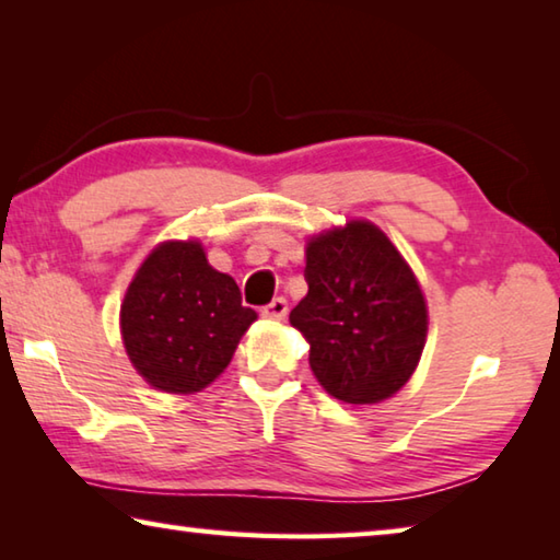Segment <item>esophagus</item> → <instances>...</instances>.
Segmentation results:
<instances>
[{
    "label": "esophagus",
    "instance_id": "esophagus-1",
    "mask_svg": "<svg viewBox=\"0 0 560 560\" xmlns=\"http://www.w3.org/2000/svg\"><path fill=\"white\" fill-rule=\"evenodd\" d=\"M287 314H289V303H287V299H281V296L269 301L267 306L261 308V316H264V318H271V320L287 318Z\"/></svg>",
    "mask_w": 560,
    "mask_h": 560
}]
</instances>
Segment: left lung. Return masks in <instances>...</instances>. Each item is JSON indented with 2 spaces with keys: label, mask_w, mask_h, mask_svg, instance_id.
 I'll return each instance as SVG.
<instances>
[{
  "label": "left lung",
  "mask_w": 560,
  "mask_h": 560,
  "mask_svg": "<svg viewBox=\"0 0 560 560\" xmlns=\"http://www.w3.org/2000/svg\"><path fill=\"white\" fill-rule=\"evenodd\" d=\"M306 299L291 326L311 343L308 363L338 400L373 405L410 381L428 336V306L400 252L371 222L314 236Z\"/></svg>",
  "instance_id": "left-lung-1"
}]
</instances>
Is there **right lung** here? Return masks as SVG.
<instances>
[{
    "instance_id": "1",
    "label": "right lung",
    "mask_w": 560,
    "mask_h": 560,
    "mask_svg": "<svg viewBox=\"0 0 560 560\" xmlns=\"http://www.w3.org/2000/svg\"><path fill=\"white\" fill-rule=\"evenodd\" d=\"M254 318L234 279L212 269L197 242L160 244L120 306L136 371L158 390L183 395L202 390L230 365Z\"/></svg>"
}]
</instances>
